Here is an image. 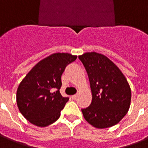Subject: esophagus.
<instances>
[{"instance_id":"esophagus-1","label":"esophagus","mask_w":148,"mask_h":148,"mask_svg":"<svg viewBox=\"0 0 148 148\" xmlns=\"http://www.w3.org/2000/svg\"><path fill=\"white\" fill-rule=\"evenodd\" d=\"M77 94H75V95H73V96L71 97V98L73 99H74V100H75V99H77Z\"/></svg>"}]
</instances>
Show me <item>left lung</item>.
<instances>
[{"label": "left lung", "instance_id": "8db88e82", "mask_svg": "<svg viewBox=\"0 0 148 148\" xmlns=\"http://www.w3.org/2000/svg\"><path fill=\"white\" fill-rule=\"evenodd\" d=\"M88 74L92 102L81 109L85 120L97 128L116 125L128 112L132 92L125 77L106 56L86 52L78 56Z\"/></svg>", "mask_w": 148, "mask_h": 148}]
</instances>
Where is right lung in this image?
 <instances>
[{
  "label": "right lung",
  "instance_id": "1",
  "mask_svg": "<svg viewBox=\"0 0 148 148\" xmlns=\"http://www.w3.org/2000/svg\"><path fill=\"white\" fill-rule=\"evenodd\" d=\"M69 53H54L36 64L23 79L16 91L18 109L29 122L45 127L58 119L68 97L60 93L66 66L77 59Z\"/></svg>",
  "mask_w": 148,
  "mask_h": 148
}]
</instances>
